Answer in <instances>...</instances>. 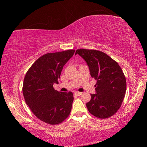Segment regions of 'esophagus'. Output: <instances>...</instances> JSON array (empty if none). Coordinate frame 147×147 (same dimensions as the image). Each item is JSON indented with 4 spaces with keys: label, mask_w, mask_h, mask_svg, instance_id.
<instances>
[{
    "label": "esophagus",
    "mask_w": 147,
    "mask_h": 147,
    "mask_svg": "<svg viewBox=\"0 0 147 147\" xmlns=\"http://www.w3.org/2000/svg\"><path fill=\"white\" fill-rule=\"evenodd\" d=\"M82 94V93L81 92H74V94L76 96H80Z\"/></svg>",
    "instance_id": "1"
}]
</instances>
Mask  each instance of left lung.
Masks as SVG:
<instances>
[{
    "label": "left lung",
    "instance_id": "obj_1",
    "mask_svg": "<svg viewBox=\"0 0 147 147\" xmlns=\"http://www.w3.org/2000/svg\"><path fill=\"white\" fill-rule=\"evenodd\" d=\"M75 54L86 61L91 76L96 80V93L91 94V100L86 104L88 111L98 118L112 116L120 108L126 93V78L121 67L99 51L78 49Z\"/></svg>",
    "mask_w": 147,
    "mask_h": 147
}]
</instances>
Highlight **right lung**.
I'll return each mask as SVG.
<instances>
[{
  "label": "right lung",
  "mask_w": 147,
  "mask_h": 147,
  "mask_svg": "<svg viewBox=\"0 0 147 147\" xmlns=\"http://www.w3.org/2000/svg\"><path fill=\"white\" fill-rule=\"evenodd\" d=\"M74 52L68 50L45 54L34 62L24 77V100L34 115L45 123L59 124L70 114L73 93L59 92L53 85L58 83L63 66Z\"/></svg>",
  "instance_id": "obj_1"
}]
</instances>
